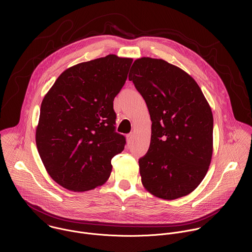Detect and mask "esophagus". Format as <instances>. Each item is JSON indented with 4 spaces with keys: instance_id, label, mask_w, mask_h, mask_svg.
I'll return each instance as SVG.
<instances>
[{
    "instance_id": "1",
    "label": "esophagus",
    "mask_w": 252,
    "mask_h": 252,
    "mask_svg": "<svg viewBox=\"0 0 252 252\" xmlns=\"http://www.w3.org/2000/svg\"><path fill=\"white\" fill-rule=\"evenodd\" d=\"M133 137H134L133 133H128V134L126 135V141H127L128 145H129V143H131V142H132V140H133Z\"/></svg>"
}]
</instances>
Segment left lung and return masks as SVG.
I'll return each instance as SVG.
<instances>
[{
	"label": "left lung",
	"mask_w": 252,
	"mask_h": 252,
	"mask_svg": "<svg viewBox=\"0 0 252 252\" xmlns=\"http://www.w3.org/2000/svg\"><path fill=\"white\" fill-rule=\"evenodd\" d=\"M128 80L145 98L153 122L149 151L138 159L143 187L167 200L189 194L202 182L212 156L207 100L189 74L160 59L135 60Z\"/></svg>",
	"instance_id": "8db88e82"
}]
</instances>
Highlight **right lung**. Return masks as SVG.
<instances>
[{"label":"right lung","instance_id":"add662e5","mask_svg":"<svg viewBox=\"0 0 252 252\" xmlns=\"http://www.w3.org/2000/svg\"><path fill=\"white\" fill-rule=\"evenodd\" d=\"M132 59L109 55L65 69L45 95L35 143L54 181L73 191L103 185L126 137L116 131L114 99Z\"/></svg>","mask_w":252,"mask_h":252}]
</instances>
